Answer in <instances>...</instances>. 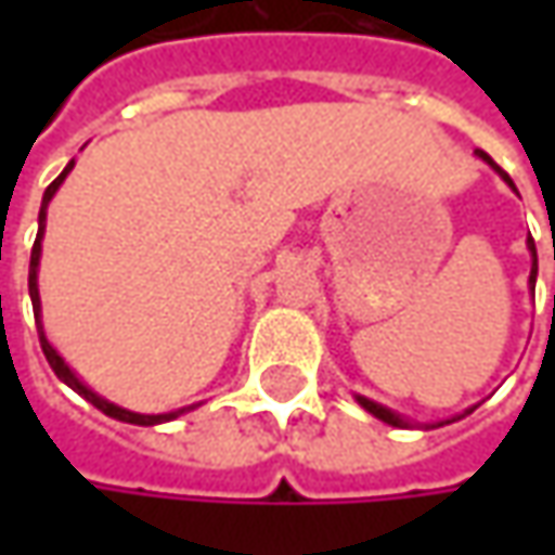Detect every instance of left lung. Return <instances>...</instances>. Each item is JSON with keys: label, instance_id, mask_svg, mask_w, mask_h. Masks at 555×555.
Segmentation results:
<instances>
[{"label": "left lung", "instance_id": "8db88e82", "mask_svg": "<svg viewBox=\"0 0 555 555\" xmlns=\"http://www.w3.org/2000/svg\"><path fill=\"white\" fill-rule=\"evenodd\" d=\"M479 157H481V160L491 163V166H494V169L501 172L503 179H506V182L513 184V179H509V176H506V172H503L501 166H498V163L491 160V157H488L485 151H479ZM513 191H516V184H513ZM528 246H531V256H534V266H531V278H528V281H531V289H534V281H538V253H534V244H528ZM358 401H361V408H364V411H371L373 416H379L383 423H389V426H408V423H404L401 416H395L392 411H386L383 404H376V401H371V398H358Z\"/></svg>", "mask_w": 555, "mask_h": 555}]
</instances>
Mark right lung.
Returning <instances> with one entry per match:
<instances>
[{"label":"right lung","mask_w":555,"mask_h":555,"mask_svg":"<svg viewBox=\"0 0 555 555\" xmlns=\"http://www.w3.org/2000/svg\"><path fill=\"white\" fill-rule=\"evenodd\" d=\"M74 169V163L54 179L49 188H46V197H42V209H39V234H36V244H33V253H30V299H33V314H36V327H39V289H36V266H39V253H42V246H39V241H42V231H46V206H49V201L54 197V191L61 188V182L67 179V172ZM39 346H42V354H46V361L52 364V371L74 389V392H79L89 404H95L101 414L114 416V420H122V423H135V426H154V423H166V420H176L179 414H184V411H176V414H132V411H122V408H117V404H111V401H104V398H98L92 389H86L79 379H76L74 373H70V367L64 364V358L54 352L52 346H49V339H46V333L39 331Z\"/></svg>","instance_id":"obj_1"}]
</instances>
